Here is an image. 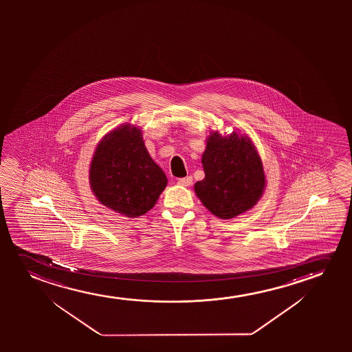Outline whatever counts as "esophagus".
<instances>
[{
    "label": "esophagus",
    "mask_w": 352,
    "mask_h": 352,
    "mask_svg": "<svg viewBox=\"0 0 352 352\" xmlns=\"http://www.w3.org/2000/svg\"><path fill=\"white\" fill-rule=\"evenodd\" d=\"M178 184L182 185V186H190L192 184V177L178 179Z\"/></svg>",
    "instance_id": "1"
}]
</instances>
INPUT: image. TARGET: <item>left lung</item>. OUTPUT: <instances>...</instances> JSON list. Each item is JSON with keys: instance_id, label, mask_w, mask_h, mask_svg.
Listing matches in <instances>:
<instances>
[{"instance_id": "1", "label": "left lung", "mask_w": 352, "mask_h": 352, "mask_svg": "<svg viewBox=\"0 0 352 352\" xmlns=\"http://www.w3.org/2000/svg\"><path fill=\"white\" fill-rule=\"evenodd\" d=\"M206 178L195 184L204 207L221 219L249 210L260 199L265 179L260 156L245 135L233 132L223 138L217 132L207 142L202 156Z\"/></svg>"}]
</instances>
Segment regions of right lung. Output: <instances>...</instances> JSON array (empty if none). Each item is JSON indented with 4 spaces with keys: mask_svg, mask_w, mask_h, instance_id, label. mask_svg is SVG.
Wrapping results in <instances>:
<instances>
[{
    "mask_svg": "<svg viewBox=\"0 0 352 352\" xmlns=\"http://www.w3.org/2000/svg\"><path fill=\"white\" fill-rule=\"evenodd\" d=\"M90 184L102 204L135 217L154 207L167 178L150 157L140 130L121 126L97 146L90 167Z\"/></svg>",
    "mask_w": 352,
    "mask_h": 352,
    "instance_id": "obj_1",
    "label": "right lung"
}]
</instances>
